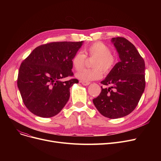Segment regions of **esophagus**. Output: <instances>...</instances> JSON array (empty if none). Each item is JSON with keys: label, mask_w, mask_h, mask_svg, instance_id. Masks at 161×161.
I'll return each mask as SVG.
<instances>
[{"label": "esophagus", "mask_w": 161, "mask_h": 161, "mask_svg": "<svg viewBox=\"0 0 161 161\" xmlns=\"http://www.w3.org/2000/svg\"><path fill=\"white\" fill-rule=\"evenodd\" d=\"M81 83H82V85L83 86H89L90 84V82L89 81H80Z\"/></svg>", "instance_id": "esophagus-1"}]
</instances>
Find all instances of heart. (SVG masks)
<instances>
[{"label": "heart", "mask_w": 161, "mask_h": 161, "mask_svg": "<svg viewBox=\"0 0 161 161\" xmlns=\"http://www.w3.org/2000/svg\"><path fill=\"white\" fill-rule=\"evenodd\" d=\"M83 53H75L72 58V64L75 70L79 71L84 67L86 57L92 58L91 65L92 69H84L76 74V77L83 81L97 80L105 74L110 72L115 67L117 58L111 53V50L106 44L97 42L83 49Z\"/></svg>", "instance_id": "1"}]
</instances>
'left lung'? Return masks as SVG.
<instances>
[{"label": "left lung", "instance_id": "1", "mask_svg": "<svg viewBox=\"0 0 161 161\" xmlns=\"http://www.w3.org/2000/svg\"><path fill=\"white\" fill-rule=\"evenodd\" d=\"M120 61L101 81L103 88L92 100L98 112L106 117L117 119L130 114L137 106L145 89V62L135 46L123 37L112 38Z\"/></svg>", "mask_w": 161, "mask_h": 161}]
</instances>
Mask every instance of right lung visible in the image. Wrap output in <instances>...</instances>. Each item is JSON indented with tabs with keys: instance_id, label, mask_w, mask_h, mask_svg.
<instances>
[{
	"instance_id": "add662e5",
	"label": "right lung",
	"mask_w": 161,
	"mask_h": 161,
	"mask_svg": "<svg viewBox=\"0 0 161 161\" xmlns=\"http://www.w3.org/2000/svg\"><path fill=\"white\" fill-rule=\"evenodd\" d=\"M83 42H56L38 46L21 63L18 87L29 110L41 117L60 112L70 98V87L79 81L73 76L72 58Z\"/></svg>"
}]
</instances>
